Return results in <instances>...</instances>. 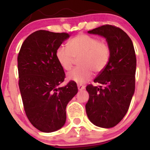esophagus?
Listing matches in <instances>:
<instances>
[{
  "mask_svg": "<svg viewBox=\"0 0 150 150\" xmlns=\"http://www.w3.org/2000/svg\"><path fill=\"white\" fill-rule=\"evenodd\" d=\"M77 88H78L79 91L83 90V89H85V86H83L82 85H77Z\"/></svg>",
  "mask_w": 150,
  "mask_h": 150,
  "instance_id": "esophagus-1",
  "label": "esophagus"
}]
</instances>
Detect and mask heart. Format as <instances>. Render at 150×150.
Wrapping results in <instances>:
<instances>
[{
  "label": "heart",
  "mask_w": 150,
  "mask_h": 150,
  "mask_svg": "<svg viewBox=\"0 0 150 150\" xmlns=\"http://www.w3.org/2000/svg\"><path fill=\"white\" fill-rule=\"evenodd\" d=\"M56 56L62 68L70 70L75 58L80 66L68 73V80L84 84L92 78L93 70L101 73L107 66L111 57V49L104 41L86 34H79L68 42V46L61 45Z\"/></svg>",
  "instance_id": "obj_1"
}]
</instances>
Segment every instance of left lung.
<instances>
[{
	"label": "left lung",
	"instance_id": "8db88e82",
	"mask_svg": "<svg viewBox=\"0 0 150 150\" xmlns=\"http://www.w3.org/2000/svg\"><path fill=\"white\" fill-rule=\"evenodd\" d=\"M88 33L106 38L111 49L107 66L86 89L89 98L86 113L94 125L104 128L114 127L123 118L135 92L136 56L132 40L123 30L106 25Z\"/></svg>",
	"mask_w": 150,
	"mask_h": 150
}]
</instances>
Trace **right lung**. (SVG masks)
<instances>
[{
	"mask_svg": "<svg viewBox=\"0 0 150 150\" xmlns=\"http://www.w3.org/2000/svg\"><path fill=\"white\" fill-rule=\"evenodd\" d=\"M68 33L39 30L24 41L18 56L19 87L26 115L39 130H59L66 120V106L77 93L74 81L58 85L65 75L56 56Z\"/></svg>",
	"mask_w": 150,
	"mask_h": 150,
	"instance_id": "1",
	"label": "right lung"
}]
</instances>
